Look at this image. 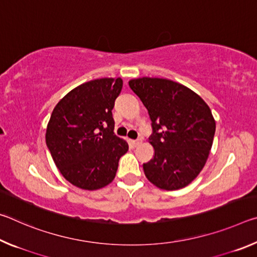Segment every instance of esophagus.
<instances>
[{
    "mask_svg": "<svg viewBox=\"0 0 257 257\" xmlns=\"http://www.w3.org/2000/svg\"><path fill=\"white\" fill-rule=\"evenodd\" d=\"M132 144L136 147V146H138V145H141L142 144V139H136V141H132Z\"/></svg>",
    "mask_w": 257,
    "mask_h": 257,
    "instance_id": "1",
    "label": "esophagus"
}]
</instances>
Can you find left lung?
I'll use <instances>...</instances> for the list:
<instances>
[{"instance_id": "obj_1", "label": "left lung", "mask_w": 257, "mask_h": 257, "mask_svg": "<svg viewBox=\"0 0 257 257\" xmlns=\"http://www.w3.org/2000/svg\"><path fill=\"white\" fill-rule=\"evenodd\" d=\"M149 111L154 156L143 164L147 179L160 189L188 186L205 165L215 133L211 108L188 87L165 78L129 80Z\"/></svg>"}]
</instances>
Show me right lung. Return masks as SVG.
Wrapping results in <instances>:
<instances>
[{"label":"right lung","instance_id":"1","mask_svg":"<svg viewBox=\"0 0 257 257\" xmlns=\"http://www.w3.org/2000/svg\"><path fill=\"white\" fill-rule=\"evenodd\" d=\"M121 78L84 82L60 99L46 128V145L64 179L85 190L111 184L128 143L115 136L112 108Z\"/></svg>","mask_w":257,"mask_h":257}]
</instances>
